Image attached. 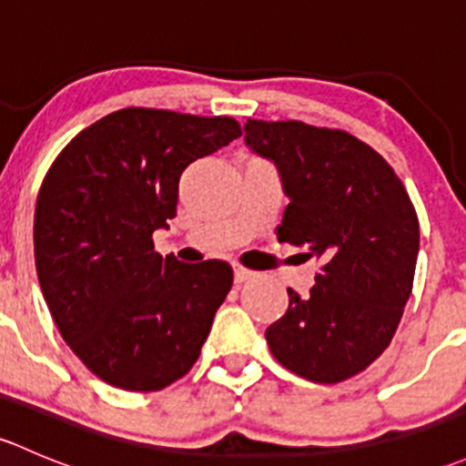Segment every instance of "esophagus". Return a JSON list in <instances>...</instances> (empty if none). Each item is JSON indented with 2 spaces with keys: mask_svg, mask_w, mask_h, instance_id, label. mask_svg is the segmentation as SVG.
Returning a JSON list of instances; mask_svg holds the SVG:
<instances>
[{
  "mask_svg": "<svg viewBox=\"0 0 466 466\" xmlns=\"http://www.w3.org/2000/svg\"><path fill=\"white\" fill-rule=\"evenodd\" d=\"M255 275L257 272L250 270V268L241 266V263H234V281H237V284H243V281L252 279Z\"/></svg>",
  "mask_w": 466,
  "mask_h": 466,
  "instance_id": "1",
  "label": "esophagus"
}]
</instances>
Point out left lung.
<instances>
[{"mask_svg":"<svg viewBox=\"0 0 466 466\" xmlns=\"http://www.w3.org/2000/svg\"><path fill=\"white\" fill-rule=\"evenodd\" d=\"M246 142L277 164L290 198L279 241L322 263L307 298L289 289L268 347L302 379L356 377L388 350L412 293L415 205L394 168L345 130L248 119Z\"/></svg>","mask_w":466,"mask_h":466,"instance_id":"obj_1","label":"left lung"}]
</instances>
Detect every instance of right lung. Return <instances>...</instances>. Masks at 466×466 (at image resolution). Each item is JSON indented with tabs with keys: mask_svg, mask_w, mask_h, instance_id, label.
I'll return each mask as SVG.
<instances>
[{
	"mask_svg": "<svg viewBox=\"0 0 466 466\" xmlns=\"http://www.w3.org/2000/svg\"><path fill=\"white\" fill-rule=\"evenodd\" d=\"M241 137L232 116L124 107L76 135L46 171L33 218L42 295L92 374L157 392L200 356L232 266L155 252L191 162Z\"/></svg>",
	"mask_w": 466,
	"mask_h": 466,
	"instance_id": "right-lung-1",
	"label": "right lung"
}]
</instances>
